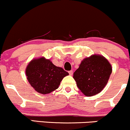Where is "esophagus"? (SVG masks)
<instances>
[{
  "mask_svg": "<svg viewBox=\"0 0 130 130\" xmlns=\"http://www.w3.org/2000/svg\"><path fill=\"white\" fill-rule=\"evenodd\" d=\"M69 74L70 75H72V74H73V71H69Z\"/></svg>",
  "mask_w": 130,
  "mask_h": 130,
  "instance_id": "1",
  "label": "esophagus"
}]
</instances>
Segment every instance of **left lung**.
Here are the masks:
<instances>
[{
  "label": "left lung",
  "instance_id": "1",
  "mask_svg": "<svg viewBox=\"0 0 130 130\" xmlns=\"http://www.w3.org/2000/svg\"><path fill=\"white\" fill-rule=\"evenodd\" d=\"M112 71V66L106 58L94 54L82 61L73 78L81 92L86 96H91L103 90Z\"/></svg>",
  "mask_w": 130,
  "mask_h": 130
}]
</instances>
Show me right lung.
<instances>
[{
  "mask_svg": "<svg viewBox=\"0 0 130 130\" xmlns=\"http://www.w3.org/2000/svg\"><path fill=\"white\" fill-rule=\"evenodd\" d=\"M69 73L54 65L48 59L34 58L29 62L26 75L30 85L40 94H49L56 90L64 77Z\"/></svg>",
  "mask_w": 130,
  "mask_h": 130,
  "instance_id": "right-lung-1",
  "label": "right lung"
}]
</instances>
